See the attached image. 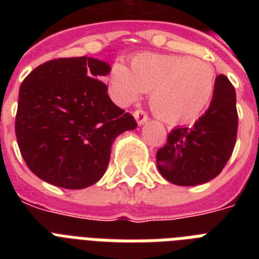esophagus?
I'll use <instances>...</instances> for the list:
<instances>
[{
  "mask_svg": "<svg viewBox=\"0 0 259 259\" xmlns=\"http://www.w3.org/2000/svg\"><path fill=\"white\" fill-rule=\"evenodd\" d=\"M134 118L137 121L138 125H144L146 121H148V114L144 111V110H136L134 111Z\"/></svg>",
  "mask_w": 259,
  "mask_h": 259,
  "instance_id": "obj_1",
  "label": "esophagus"
}]
</instances>
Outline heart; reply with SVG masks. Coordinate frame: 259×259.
I'll use <instances>...</instances> for the list:
<instances>
[{
    "label": "heart",
    "instance_id": "obj_1",
    "mask_svg": "<svg viewBox=\"0 0 259 259\" xmlns=\"http://www.w3.org/2000/svg\"><path fill=\"white\" fill-rule=\"evenodd\" d=\"M217 74L208 62L175 55L140 54L130 70L115 63L109 75L110 95L119 106L133 103L150 93V109L169 123L189 122L212 99Z\"/></svg>",
    "mask_w": 259,
    "mask_h": 259
}]
</instances>
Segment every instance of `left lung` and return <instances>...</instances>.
Here are the masks:
<instances>
[{
    "label": "left lung",
    "instance_id": "obj_1",
    "mask_svg": "<svg viewBox=\"0 0 259 259\" xmlns=\"http://www.w3.org/2000/svg\"><path fill=\"white\" fill-rule=\"evenodd\" d=\"M238 132L237 94L227 76L218 75L208 110L192 127H176L157 150L158 170L176 185H199L223 170Z\"/></svg>",
    "mask_w": 259,
    "mask_h": 259
}]
</instances>
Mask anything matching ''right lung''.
Returning <instances> with one entry per match:
<instances>
[{
  "instance_id": "add662e5",
  "label": "right lung",
  "mask_w": 259,
  "mask_h": 259,
  "mask_svg": "<svg viewBox=\"0 0 259 259\" xmlns=\"http://www.w3.org/2000/svg\"><path fill=\"white\" fill-rule=\"evenodd\" d=\"M109 72L98 59L60 58L36 67L21 83L16 137L24 161L41 180L67 189L95 184L114 140L137 127L99 80Z\"/></svg>"
}]
</instances>
